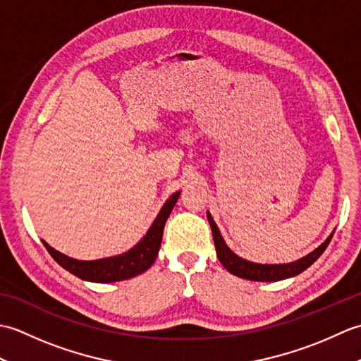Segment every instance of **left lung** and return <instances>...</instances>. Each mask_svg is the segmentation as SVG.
Here are the masks:
<instances>
[{"mask_svg": "<svg viewBox=\"0 0 361 361\" xmlns=\"http://www.w3.org/2000/svg\"><path fill=\"white\" fill-rule=\"evenodd\" d=\"M208 220H209V225H211V229H212L214 243H216L217 257L221 262V265H224L229 273L239 276V278L250 279V281H260V282H271V281L287 279V278H291V276H296L299 273H302L304 270H307V268L313 262H315V260L321 255H323L324 250L327 248L329 242H331L332 235H334V234H331V237H329V239L323 245H319V247L315 251H312L310 255L296 260V262L282 264V265H262V264L248 262V260H245L237 255H234V252L226 247L224 237H221L219 228L216 225V221L212 220L209 212H208Z\"/></svg>", "mask_w": 361, "mask_h": 361, "instance_id": "obj_1", "label": "left lung"}]
</instances>
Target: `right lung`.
I'll use <instances>...</instances> for the list:
<instances>
[{
  "label": "right lung",
  "mask_w": 361,
  "mask_h": 361,
  "mask_svg": "<svg viewBox=\"0 0 361 361\" xmlns=\"http://www.w3.org/2000/svg\"><path fill=\"white\" fill-rule=\"evenodd\" d=\"M178 197L180 192H175L164 203L163 209L159 211L157 220L153 221V225L150 226L147 234L144 235V239L137 243L135 248L121 256L99 260H75L51 248L46 242H43V245L59 265H62L65 270L75 274L80 279L104 283L135 278V276L149 270L152 264L155 262L161 247V239H163L166 220L171 216Z\"/></svg>",
  "instance_id": "right-lung-1"
}]
</instances>
